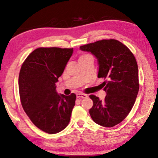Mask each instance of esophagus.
Masks as SVG:
<instances>
[{"label":"esophagus","instance_id":"34e87169","mask_svg":"<svg viewBox=\"0 0 158 158\" xmlns=\"http://www.w3.org/2000/svg\"><path fill=\"white\" fill-rule=\"evenodd\" d=\"M76 97L77 98H87L88 96L86 94H77Z\"/></svg>","mask_w":158,"mask_h":158}]
</instances>
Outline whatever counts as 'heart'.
<instances>
[{
    "mask_svg": "<svg viewBox=\"0 0 158 158\" xmlns=\"http://www.w3.org/2000/svg\"><path fill=\"white\" fill-rule=\"evenodd\" d=\"M83 56H85V55H83ZM81 57H83V56H81Z\"/></svg>",
    "mask_w": 158,
    "mask_h": 158,
    "instance_id": "heart-1",
    "label": "heart"
}]
</instances>
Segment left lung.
I'll list each match as a JSON object with an SVG mask.
<instances>
[{"instance_id":"left-lung-1","label":"left lung","mask_w":158,"mask_h":158,"mask_svg":"<svg viewBox=\"0 0 158 158\" xmlns=\"http://www.w3.org/2000/svg\"><path fill=\"white\" fill-rule=\"evenodd\" d=\"M97 59L98 77L106 80L102 83L106 93L104 100L90 95L94 105L89 110L94 122L113 127L122 122L132 109L139 91L138 67L128 47L116 40H103L80 47Z\"/></svg>"}]
</instances>
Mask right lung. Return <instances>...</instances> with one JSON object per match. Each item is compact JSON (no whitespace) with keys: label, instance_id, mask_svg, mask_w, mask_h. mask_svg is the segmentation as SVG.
I'll use <instances>...</instances> for the list:
<instances>
[{"label":"right lung","instance_id":"1","mask_svg":"<svg viewBox=\"0 0 158 158\" xmlns=\"http://www.w3.org/2000/svg\"><path fill=\"white\" fill-rule=\"evenodd\" d=\"M73 49L37 48L21 66L19 90L21 105L32 123L48 134L68 126L76 96L58 94L56 83L64 72Z\"/></svg>","mask_w":158,"mask_h":158}]
</instances>
